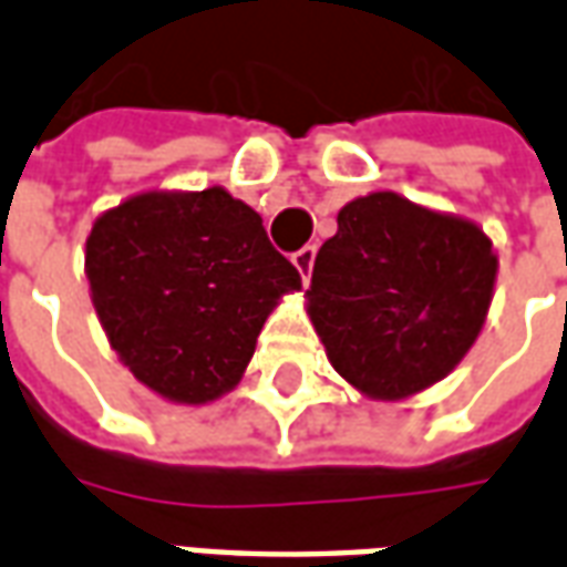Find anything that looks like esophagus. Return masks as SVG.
Returning <instances> with one entry per match:
<instances>
[{
    "label": "esophagus",
    "mask_w": 567,
    "mask_h": 567,
    "mask_svg": "<svg viewBox=\"0 0 567 567\" xmlns=\"http://www.w3.org/2000/svg\"><path fill=\"white\" fill-rule=\"evenodd\" d=\"M291 260H295V267L303 276V282H309V272H312V264H316V246H303L300 251L291 255Z\"/></svg>",
    "instance_id": "34e87169"
}]
</instances>
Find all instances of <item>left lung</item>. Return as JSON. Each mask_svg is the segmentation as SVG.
Masks as SVG:
<instances>
[{
	"mask_svg": "<svg viewBox=\"0 0 567 567\" xmlns=\"http://www.w3.org/2000/svg\"><path fill=\"white\" fill-rule=\"evenodd\" d=\"M498 258L474 221L377 190L319 248L307 312L358 392L401 401L440 382L486 324Z\"/></svg>",
	"mask_w": 567,
	"mask_h": 567,
	"instance_id": "obj_1",
	"label": "left lung"
}]
</instances>
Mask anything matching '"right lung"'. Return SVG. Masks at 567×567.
<instances>
[{"label":"right lung","mask_w":567,"mask_h":567,"mask_svg":"<svg viewBox=\"0 0 567 567\" xmlns=\"http://www.w3.org/2000/svg\"><path fill=\"white\" fill-rule=\"evenodd\" d=\"M84 272L109 343L175 404H209L243 380L264 321L300 272L224 187L148 190L103 212Z\"/></svg>","instance_id":"1"}]
</instances>
